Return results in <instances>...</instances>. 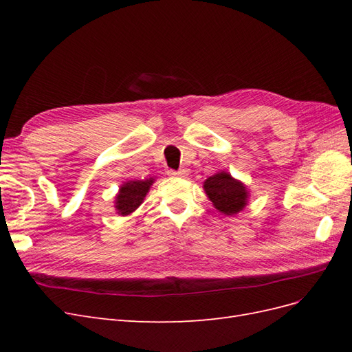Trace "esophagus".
<instances>
[{"instance_id":"esophagus-1","label":"esophagus","mask_w":352,"mask_h":352,"mask_svg":"<svg viewBox=\"0 0 352 352\" xmlns=\"http://www.w3.org/2000/svg\"><path fill=\"white\" fill-rule=\"evenodd\" d=\"M168 175L170 176H176V177H186L188 172H186L185 168H182V170H168Z\"/></svg>"}]
</instances>
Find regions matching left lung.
Returning <instances> with one entry per match:
<instances>
[{"label": "left lung", "instance_id": "left-lung-1", "mask_svg": "<svg viewBox=\"0 0 352 352\" xmlns=\"http://www.w3.org/2000/svg\"><path fill=\"white\" fill-rule=\"evenodd\" d=\"M204 189L212 206L228 216L236 214L247 206V188L229 173L221 172L210 176L204 182Z\"/></svg>", "mask_w": 352, "mask_h": 352}]
</instances>
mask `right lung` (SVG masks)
<instances>
[{
    "instance_id": "1",
    "label": "right lung",
    "mask_w": 352,
    "mask_h": 352,
    "mask_svg": "<svg viewBox=\"0 0 352 352\" xmlns=\"http://www.w3.org/2000/svg\"><path fill=\"white\" fill-rule=\"evenodd\" d=\"M153 182L154 179L131 180V182H126L120 188L119 195L116 197V208L119 211V214H131L132 211L140 207Z\"/></svg>"
}]
</instances>
